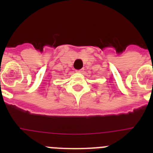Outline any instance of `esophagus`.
I'll return each instance as SVG.
<instances>
[{"label": "esophagus", "instance_id": "obj_1", "mask_svg": "<svg viewBox=\"0 0 153 153\" xmlns=\"http://www.w3.org/2000/svg\"><path fill=\"white\" fill-rule=\"evenodd\" d=\"M83 71H84V70H83V69H81V70H76V72H77V73H79V74H81V73H83Z\"/></svg>", "mask_w": 153, "mask_h": 153}]
</instances>
